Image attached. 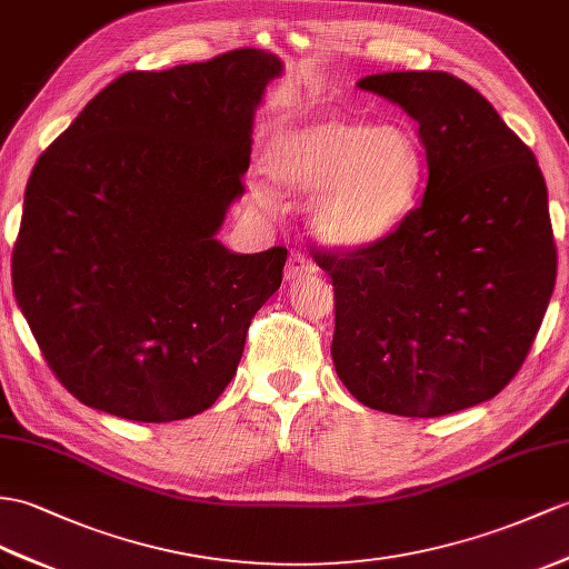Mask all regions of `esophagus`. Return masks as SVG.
I'll list each match as a JSON object with an SVG mask.
<instances>
[{
    "mask_svg": "<svg viewBox=\"0 0 569 569\" xmlns=\"http://www.w3.org/2000/svg\"><path fill=\"white\" fill-rule=\"evenodd\" d=\"M316 272V266L313 262L303 256V253H292L289 256V260H287V268H284V280H289V282H295V280H301V277H307V274H313Z\"/></svg>",
    "mask_w": 569,
    "mask_h": 569,
    "instance_id": "esophagus-1",
    "label": "esophagus"
}]
</instances>
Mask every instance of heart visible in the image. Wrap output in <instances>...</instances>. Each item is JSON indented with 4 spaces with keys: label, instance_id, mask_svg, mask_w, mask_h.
<instances>
[{
    "label": "heart",
    "instance_id": "heart-1",
    "mask_svg": "<svg viewBox=\"0 0 569 569\" xmlns=\"http://www.w3.org/2000/svg\"><path fill=\"white\" fill-rule=\"evenodd\" d=\"M266 169L287 198H309V227L332 251L379 246L400 227L422 186V151L406 124L345 116L287 124L268 144ZM270 204V190L253 192Z\"/></svg>",
    "mask_w": 569,
    "mask_h": 569
}]
</instances>
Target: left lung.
I'll list each match as a JSON object with an SVG mask.
<instances>
[{
  "mask_svg": "<svg viewBox=\"0 0 569 569\" xmlns=\"http://www.w3.org/2000/svg\"><path fill=\"white\" fill-rule=\"evenodd\" d=\"M357 87L418 122L427 188L379 246L313 253L336 289L332 365L373 410L473 408L515 379L556 287L543 173L463 79L383 72Z\"/></svg>",
  "mask_w": 569,
  "mask_h": 569,
  "instance_id": "1",
  "label": "left lung"
}]
</instances>
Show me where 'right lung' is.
Wrapping results in <instances>:
<instances>
[{
  "mask_svg": "<svg viewBox=\"0 0 569 569\" xmlns=\"http://www.w3.org/2000/svg\"><path fill=\"white\" fill-rule=\"evenodd\" d=\"M282 72L256 48L128 72L36 161L13 295L48 367L84 406L186 420L237 373L287 248L231 253L217 233L243 196L262 93Z\"/></svg>",
  "mask_w": 569,
  "mask_h": 569,
  "instance_id": "add662e5",
  "label": "right lung"
}]
</instances>
